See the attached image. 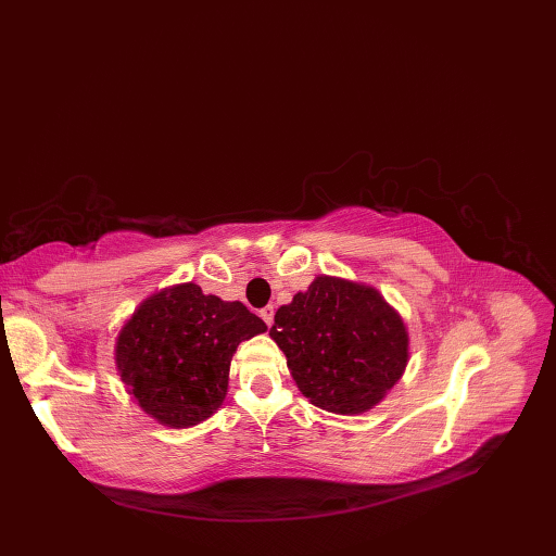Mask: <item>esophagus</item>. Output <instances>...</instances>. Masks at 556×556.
Masks as SVG:
<instances>
[{"label": "esophagus", "mask_w": 556, "mask_h": 556, "mask_svg": "<svg viewBox=\"0 0 556 556\" xmlns=\"http://www.w3.org/2000/svg\"><path fill=\"white\" fill-rule=\"evenodd\" d=\"M258 315H261L263 323H266V325L270 327V325H273V319H275V306H266V308H261V311H258Z\"/></svg>", "instance_id": "1"}]
</instances>
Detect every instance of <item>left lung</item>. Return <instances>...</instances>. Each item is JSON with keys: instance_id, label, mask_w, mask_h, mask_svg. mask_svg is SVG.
<instances>
[{"instance_id": "8db88e82", "label": "left lung", "mask_w": 556, "mask_h": 556, "mask_svg": "<svg viewBox=\"0 0 556 556\" xmlns=\"http://www.w3.org/2000/svg\"><path fill=\"white\" fill-rule=\"evenodd\" d=\"M300 392L336 415L367 413L407 363L403 319L378 290L317 277L281 306L270 329Z\"/></svg>"}]
</instances>
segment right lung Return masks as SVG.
<instances>
[{"mask_svg": "<svg viewBox=\"0 0 556 556\" xmlns=\"http://www.w3.org/2000/svg\"><path fill=\"white\" fill-rule=\"evenodd\" d=\"M266 331L241 302L182 283L146 300L116 338V367L143 413L170 428L214 415L227 392L231 356Z\"/></svg>", "mask_w": 556, "mask_h": 556, "instance_id": "1", "label": "right lung"}]
</instances>
